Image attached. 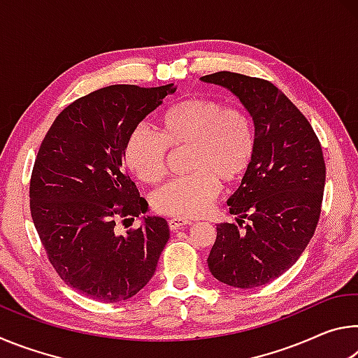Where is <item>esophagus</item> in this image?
Instances as JSON below:
<instances>
[{"instance_id": "34e87169", "label": "esophagus", "mask_w": 358, "mask_h": 358, "mask_svg": "<svg viewBox=\"0 0 358 358\" xmlns=\"http://www.w3.org/2000/svg\"><path fill=\"white\" fill-rule=\"evenodd\" d=\"M191 221L183 220V217H172V220H169V227H171V230L183 229L185 226H191Z\"/></svg>"}]
</instances>
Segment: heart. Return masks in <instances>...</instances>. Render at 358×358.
I'll list each match as a JSON object with an SVG mask.
<instances>
[{
	"label": "heart",
	"mask_w": 358,
	"mask_h": 358,
	"mask_svg": "<svg viewBox=\"0 0 358 358\" xmlns=\"http://www.w3.org/2000/svg\"><path fill=\"white\" fill-rule=\"evenodd\" d=\"M157 134L137 126L126 137L123 159L142 183H157L166 173L167 148L187 145V171L153 194L161 215L197 217L207 213L220 194V180L235 183L256 155V128L250 113L220 101L187 98L159 113Z\"/></svg>",
	"instance_id": "b5f03b06"
}]
</instances>
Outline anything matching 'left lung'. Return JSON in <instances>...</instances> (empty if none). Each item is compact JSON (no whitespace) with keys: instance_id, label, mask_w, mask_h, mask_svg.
<instances>
[{"instance_id":"1","label":"left lung","mask_w":358,"mask_h":358,"mask_svg":"<svg viewBox=\"0 0 358 358\" xmlns=\"http://www.w3.org/2000/svg\"><path fill=\"white\" fill-rule=\"evenodd\" d=\"M202 80L237 96L251 113L257 141L252 164L227 202L238 224H217L208 268L227 286H264L299 260L317 227L322 147L305 115L268 80L229 71Z\"/></svg>"}]
</instances>
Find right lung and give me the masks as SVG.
I'll use <instances>...</instances> for the list:
<instances>
[{
  "mask_svg": "<svg viewBox=\"0 0 358 358\" xmlns=\"http://www.w3.org/2000/svg\"><path fill=\"white\" fill-rule=\"evenodd\" d=\"M175 92L110 85L82 96L53 121L36 156L29 210L58 276L102 303L136 295L155 275L169 240L164 217L120 235V220L134 221L148 203L123 164L129 132Z\"/></svg>",
  "mask_w": 358,
  "mask_h": 358,
  "instance_id": "1",
  "label": "right lung"
}]
</instances>
